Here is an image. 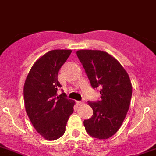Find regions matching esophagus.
Returning a JSON list of instances; mask_svg holds the SVG:
<instances>
[{"label": "esophagus", "instance_id": "34e87169", "mask_svg": "<svg viewBox=\"0 0 156 156\" xmlns=\"http://www.w3.org/2000/svg\"><path fill=\"white\" fill-rule=\"evenodd\" d=\"M83 102H83V101H77L76 103H77V105H82V104H83Z\"/></svg>", "mask_w": 156, "mask_h": 156}]
</instances>
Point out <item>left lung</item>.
<instances>
[{"label": "left lung", "instance_id": "1", "mask_svg": "<svg viewBox=\"0 0 156 156\" xmlns=\"http://www.w3.org/2000/svg\"><path fill=\"white\" fill-rule=\"evenodd\" d=\"M93 88H100L101 100L88 102L91 118L83 121L87 133L108 139L119 129L129 108L133 87L127 72L118 60L101 50L76 51Z\"/></svg>", "mask_w": 156, "mask_h": 156}]
</instances>
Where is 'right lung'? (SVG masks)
Segmentation results:
<instances>
[{"instance_id":"obj_1","label":"right lung","mask_w":156,"mask_h":156,"mask_svg":"<svg viewBox=\"0 0 156 156\" xmlns=\"http://www.w3.org/2000/svg\"><path fill=\"white\" fill-rule=\"evenodd\" d=\"M72 53L71 50H54L38 58L27 76L23 87L25 109L34 128L48 140L65 133V126L73 112L75 102L65 98L58 80L60 69Z\"/></svg>"}]
</instances>
